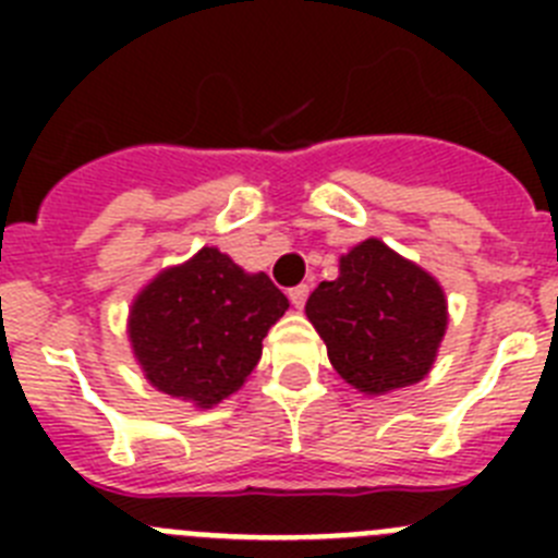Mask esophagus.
Wrapping results in <instances>:
<instances>
[{"mask_svg":"<svg viewBox=\"0 0 558 558\" xmlns=\"http://www.w3.org/2000/svg\"><path fill=\"white\" fill-rule=\"evenodd\" d=\"M288 295H290V302H293V307L302 310L310 295V284H295V288H290Z\"/></svg>","mask_w":558,"mask_h":558,"instance_id":"1","label":"esophagus"}]
</instances>
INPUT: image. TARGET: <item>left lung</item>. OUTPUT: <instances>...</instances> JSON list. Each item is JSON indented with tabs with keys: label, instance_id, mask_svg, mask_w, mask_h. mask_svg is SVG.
<instances>
[{
	"label": "left lung",
	"instance_id": "left-lung-1",
	"mask_svg": "<svg viewBox=\"0 0 558 558\" xmlns=\"http://www.w3.org/2000/svg\"><path fill=\"white\" fill-rule=\"evenodd\" d=\"M304 313L335 372L366 397L425 379L450 322L436 276L377 236L340 254L338 279L318 284Z\"/></svg>",
	"mask_w": 558,
	"mask_h": 558
}]
</instances>
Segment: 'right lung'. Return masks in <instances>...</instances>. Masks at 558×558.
Segmentation results:
<instances>
[{"label": "right lung", "mask_w": 558, "mask_h": 558, "mask_svg": "<svg viewBox=\"0 0 558 558\" xmlns=\"http://www.w3.org/2000/svg\"><path fill=\"white\" fill-rule=\"evenodd\" d=\"M288 307L263 270L248 274L204 245L133 295L128 340L156 391L206 411L243 388L263 357V338Z\"/></svg>", "instance_id": "right-lung-1"}]
</instances>
